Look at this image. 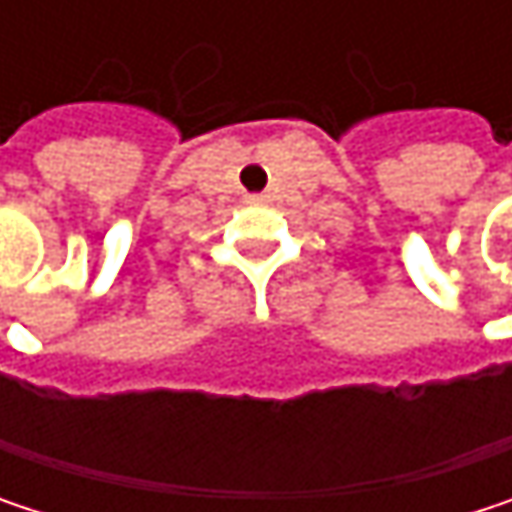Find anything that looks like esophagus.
I'll list each match as a JSON object with an SVG mask.
<instances>
[{
	"instance_id": "esophagus-1",
	"label": "esophagus",
	"mask_w": 512,
	"mask_h": 512,
	"mask_svg": "<svg viewBox=\"0 0 512 512\" xmlns=\"http://www.w3.org/2000/svg\"><path fill=\"white\" fill-rule=\"evenodd\" d=\"M249 201H263V195H249Z\"/></svg>"
}]
</instances>
